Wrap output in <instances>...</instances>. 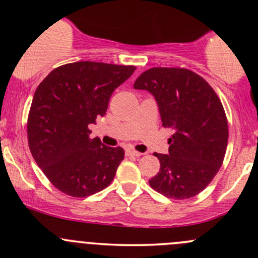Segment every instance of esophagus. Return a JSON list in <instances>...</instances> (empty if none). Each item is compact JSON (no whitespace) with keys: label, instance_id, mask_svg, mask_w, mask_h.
Wrapping results in <instances>:
<instances>
[{"label":"esophagus","instance_id":"esophagus-1","mask_svg":"<svg viewBox=\"0 0 258 258\" xmlns=\"http://www.w3.org/2000/svg\"><path fill=\"white\" fill-rule=\"evenodd\" d=\"M126 155H130V157H141V155H142V153L134 151V149H127Z\"/></svg>","mask_w":258,"mask_h":258}]
</instances>
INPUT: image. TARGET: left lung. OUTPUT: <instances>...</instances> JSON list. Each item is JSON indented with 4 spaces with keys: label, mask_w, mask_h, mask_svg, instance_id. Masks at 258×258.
I'll list each match as a JSON object with an SVG mask.
<instances>
[{
    "label": "left lung",
    "mask_w": 258,
    "mask_h": 258,
    "mask_svg": "<svg viewBox=\"0 0 258 258\" xmlns=\"http://www.w3.org/2000/svg\"><path fill=\"white\" fill-rule=\"evenodd\" d=\"M158 104L163 126L172 130L168 154H155L160 170L152 188L174 200L203 191L222 166L228 144V121L222 101L207 82L186 69L154 67L134 84Z\"/></svg>",
    "instance_id": "1"
}]
</instances>
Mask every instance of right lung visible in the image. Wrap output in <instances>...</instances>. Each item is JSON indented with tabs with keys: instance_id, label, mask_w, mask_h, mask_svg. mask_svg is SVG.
<instances>
[{
	"instance_id": "right-lung-1",
	"label": "right lung",
	"mask_w": 258,
	"mask_h": 258,
	"mask_svg": "<svg viewBox=\"0 0 258 258\" xmlns=\"http://www.w3.org/2000/svg\"><path fill=\"white\" fill-rule=\"evenodd\" d=\"M135 70L73 62L51 71L36 88L28 116L29 148L45 176L63 194L87 197L114 180L123 149L92 140L89 124L105 115L114 90Z\"/></svg>"
}]
</instances>
